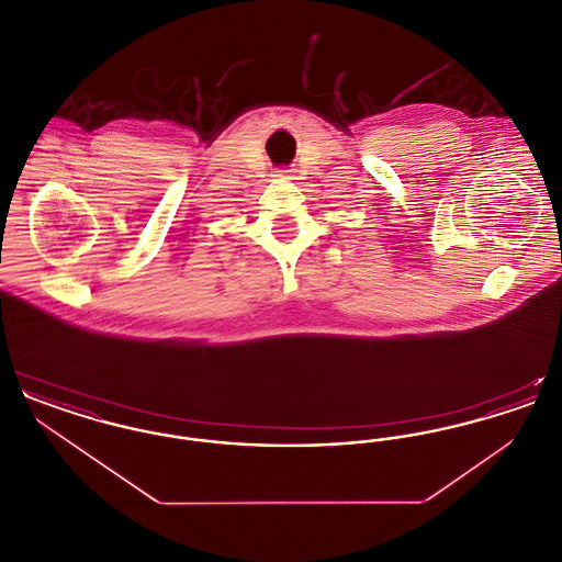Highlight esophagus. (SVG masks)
<instances>
[{
    "mask_svg": "<svg viewBox=\"0 0 562 562\" xmlns=\"http://www.w3.org/2000/svg\"><path fill=\"white\" fill-rule=\"evenodd\" d=\"M278 172H280L278 177H286V175H289V170H278Z\"/></svg>",
    "mask_w": 562,
    "mask_h": 562,
    "instance_id": "obj_1",
    "label": "esophagus"
}]
</instances>
